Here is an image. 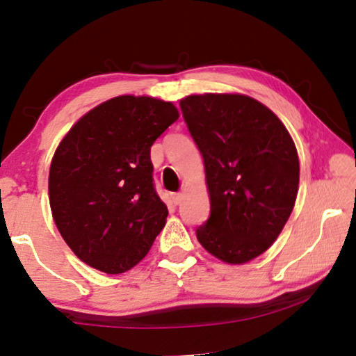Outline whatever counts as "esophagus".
Returning <instances> with one entry per match:
<instances>
[{
	"mask_svg": "<svg viewBox=\"0 0 356 356\" xmlns=\"http://www.w3.org/2000/svg\"><path fill=\"white\" fill-rule=\"evenodd\" d=\"M182 198H184V193H174L172 195L174 204H180V201H182Z\"/></svg>",
	"mask_w": 356,
	"mask_h": 356,
	"instance_id": "obj_1",
	"label": "esophagus"
}]
</instances>
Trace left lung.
Returning <instances> with one entry per match:
<instances>
[{"label": "left lung", "mask_w": 356, "mask_h": 356, "mask_svg": "<svg viewBox=\"0 0 356 356\" xmlns=\"http://www.w3.org/2000/svg\"><path fill=\"white\" fill-rule=\"evenodd\" d=\"M180 110L203 156L211 200L196 238L227 264L252 261L293 212L299 187L294 142L278 116L248 95H188Z\"/></svg>", "instance_id": "left-lung-1"}]
</instances>
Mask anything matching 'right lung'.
Returning <instances> with one entry per match:
<instances>
[{
    "label": "right lung",
    "instance_id": "add662e5",
    "mask_svg": "<svg viewBox=\"0 0 356 356\" xmlns=\"http://www.w3.org/2000/svg\"><path fill=\"white\" fill-rule=\"evenodd\" d=\"M179 118L171 102L120 95L88 111L57 147L49 171L54 222L73 252L108 275L147 256L168 208L150 148Z\"/></svg>",
    "mask_w": 356,
    "mask_h": 356
}]
</instances>
